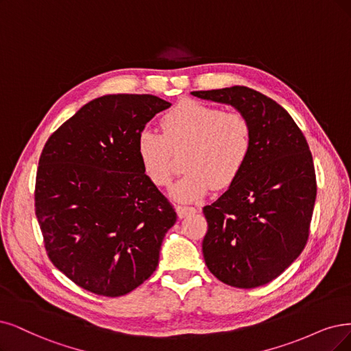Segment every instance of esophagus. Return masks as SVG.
<instances>
[{
	"label": "esophagus",
	"mask_w": 351,
	"mask_h": 351,
	"mask_svg": "<svg viewBox=\"0 0 351 351\" xmlns=\"http://www.w3.org/2000/svg\"><path fill=\"white\" fill-rule=\"evenodd\" d=\"M176 213H178L179 218H185L191 214H195L197 208H193V206H186V205H179L176 208Z\"/></svg>",
	"instance_id": "34e87169"
}]
</instances>
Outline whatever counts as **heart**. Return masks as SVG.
Wrapping results in <instances>:
<instances>
[{
  "mask_svg": "<svg viewBox=\"0 0 351 351\" xmlns=\"http://www.w3.org/2000/svg\"><path fill=\"white\" fill-rule=\"evenodd\" d=\"M160 128L162 134H138L137 158L150 182L165 188L173 179L175 154L185 153L186 173L171 192L179 201H195L213 186H231L250 159L253 128L241 112L184 99L162 115Z\"/></svg>",
  "mask_w": 351,
  "mask_h": 351,
  "instance_id": "1",
  "label": "heart"
}]
</instances>
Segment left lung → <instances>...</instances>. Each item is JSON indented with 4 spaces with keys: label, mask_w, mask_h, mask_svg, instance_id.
<instances>
[{
    "label": "left lung",
    "mask_w": 351,
    "mask_h": 351,
    "mask_svg": "<svg viewBox=\"0 0 351 351\" xmlns=\"http://www.w3.org/2000/svg\"><path fill=\"white\" fill-rule=\"evenodd\" d=\"M247 117L253 149L244 171L204 206L205 265L230 287L252 289L283 274L305 249L317 198L305 136L276 101L247 86L193 90Z\"/></svg>",
    "instance_id": "8db88e82"
}]
</instances>
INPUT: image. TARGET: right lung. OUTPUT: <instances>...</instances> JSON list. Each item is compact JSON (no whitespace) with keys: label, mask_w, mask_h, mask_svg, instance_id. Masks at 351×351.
Instances as JSON below:
<instances>
[{"label":"right lung","mask_w":351,"mask_h":351,"mask_svg":"<svg viewBox=\"0 0 351 351\" xmlns=\"http://www.w3.org/2000/svg\"><path fill=\"white\" fill-rule=\"evenodd\" d=\"M169 107L149 94L104 95L46 141L36 175V217L51 263L85 291L121 296L158 267L176 213L143 172L136 143Z\"/></svg>","instance_id":"obj_1"}]
</instances>
